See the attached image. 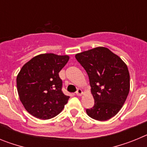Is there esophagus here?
I'll use <instances>...</instances> for the list:
<instances>
[{"mask_svg": "<svg viewBox=\"0 0 147 147\" xmlns=\"http://www.w3.org/2000/svg\"><path fill=\"white\" fill-rule=\"evenodd\" d=\"M82 93H83V92L81 89H78L77 91L76 92V94L77 95V96H82Z\"/></svg>", "mask_w": 147, "mask_h": 147, "instance_id": "34e87169", "label": "esophagus"}]
</instances>
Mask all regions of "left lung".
<instances>
[{"instance_id": "obj_1", "label": "left lung", "mask_w": 147, "mask_h": 147, "mask_svg": "<svg viewBox=\"0 0 147 147\" xmlns=\"http://www.w3.org/2000/svg\"><path fill=\"white\" fill-rule=\"evenodd\" d=\"M75 57L88 74L94 98V106L87 109V114L97 121L115 116L123 107L130 88L125 62L105 47L78 53Z\"/></svg>"}]
</instances>
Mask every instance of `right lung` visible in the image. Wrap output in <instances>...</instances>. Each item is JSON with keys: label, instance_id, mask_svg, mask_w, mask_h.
<instances>
[{"label": "right lung", "instance_id": "1", "mask_svg": "<svg viewBox=\"0 0 147 147\" xmlns=\"http://www.w3.org/2000/svg\"><path fill=\"white\" fill-rule=\"evenodd\" d=\"M68 55L53 53L34 57L17 76V88L23 107L34 117L46 120L60 113L70 97L62 91L59 72L69 60Z\"/></svg>", "mask_w": 147, "mask_h": 147}]
</instances>
